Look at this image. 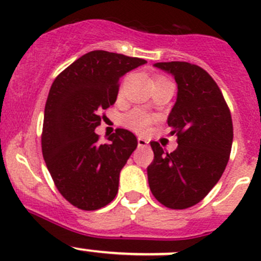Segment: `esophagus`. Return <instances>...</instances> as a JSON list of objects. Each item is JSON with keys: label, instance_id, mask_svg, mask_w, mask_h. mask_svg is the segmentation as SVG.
<instances>
[{"label": "esophagus", "instance_id": "esophagus-1", "mask_svg": "<svg viewBox=\"0 0 261 261\" xmlns=\"http://www.w3.org/2000/svg\"><path fill=\"white\" fill-rule=\"evenodd\" d=\"M138 145L141 146V147H145V146L149 145V141H147L146 139H144V138H139L138 139Z\"/></svg>", "mask_w": 261, "mask_h": 261}]
</instances>
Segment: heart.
<instances>
[{
	"label": "heart",
	"instance_id": "obj_1",
	"mask_svg": "<svg viewBox=\"0 0 261 261\" xmlns=\"http://www.w3.org/2000/svg\"><path fill=\"white\" fill-rule=\"evenodd\" d=\"M159 78L163 77H158L156 80H159ZM121 122H122L123 126L136 131V133L144 134L146 133L150 125L154 122V116L147 114V112L143 111L140 109H135L123 115L121 117Z\"/></svg>",
	"mask_w": 261,
	"mask_h": 261
}]
</instances>
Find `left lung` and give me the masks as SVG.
<instances>
[{
  "mask_svg": "<svg viewBox=\"0 0 261 261\" xmlns=\"http://www.w3.org/2000/svg\"><path fill=\"white\" fill-rule=\"evenodd\" d=\"M178 84L177 102L168 116L178 147L167 152L151 141L147 167L152 196L165 207L184 210L201 202L227 165L232 146L231 112L217 83L204 69L187 62L155 63Z\"/></svg>",
  "mask_w": 261,
  "mask_h": 261,
  "instance_id": "1",
  "label": "left lung"
}]
</instances>
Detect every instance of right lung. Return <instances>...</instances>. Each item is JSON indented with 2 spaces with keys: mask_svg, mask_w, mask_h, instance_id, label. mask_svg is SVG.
Returning a JSON list of instances; mask_svg holds the SVG:
<instances>
[{
  "mask_svg": "<svg viewBox=\"0 0 261 261\" xmlns=\"http://www.w3.org/2000/svg\"><path fill=\"white\" fill-rule=\"evenodd\" d=\"M146 60L93 50L65 68L53 82L44 112L41 150L55 187L74 207L94 211L117 194L120 172L138 139L117 128L99 144L94 128L102 110L116 102L118 81Z\"/></svg>",
  "mask_w": 261,
  "mask_h": 261,
  "instance_id": "right-lung-1",
  "label": "right lung"
}]
</instances>
